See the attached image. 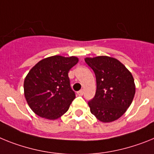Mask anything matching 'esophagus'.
Instances as JSON below:
<instances>
[{"mask_svg": "<svg viewBox=\"0 0 154 154\" xmlns=\"http://www.w3.org/2000/svg\"><path fill=\"white\" fill-rule=\"evenodd\" d=\"M77 94L80 96H82L83 94H84V91L81 90V91H77Z\"/></svg>", "mask_w": 154, "mask_h": 154, "instance_id": "34e87169", "label": "esophagus"}]
</instances>
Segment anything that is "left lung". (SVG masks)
Returning <instances> with one entry per match:
<instances>
[{
	"label": "left lung",
	"instance_id": "1",
	"mask_svg": "<svg viewBox=\"0 0 154 154\" xmlns=\"http://www.w3.org/2000/svg\"><path fill=\"white\" fill-rule=\"evenodd\" d=\"M96 76L95 96L88 102L91 112L101 122L119 119L130 106L136 93L134 79L117 59L107 56L86 57Z\"/></svg>",
	"mask_w": 154,
	"mask_h": 154
}]
</instances>
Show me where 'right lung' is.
Wrapping results in <instances>:
<instances>
[{
    "label": "right lung",
    "mask_w": 154,
    "mask_h": 154,
    "mask_svg": "<svg viewBox=\"0 0 154 154\" xmlns=\"http://www.w3.org/2000/svg\"><path fill=\"white\" fill-rule=\"evenodd\" d=\"M78 61L77 57L57 55L40 60L29 70L24 81V94L34 113L56 120L67 112L75 98L68 73Z\"/></svg>",
    "instance_id": "obj_1"
}]
</instances>
